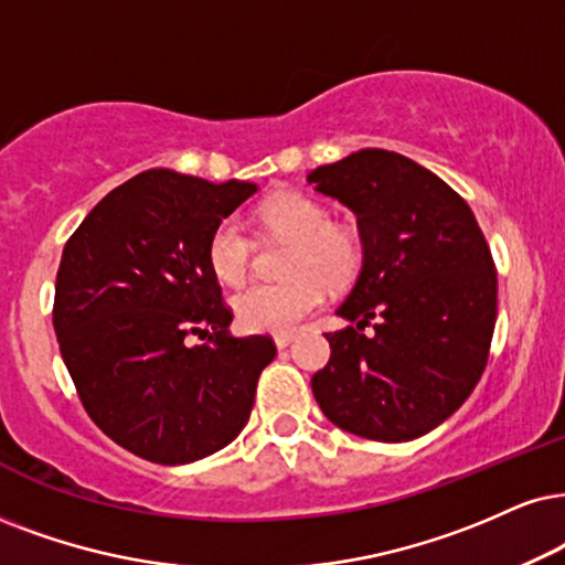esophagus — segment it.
<instances>
[{
  "label": "esophagus",
  "instance_id": "1",
  "mask_svg": "<svg viewBox=\"0 0 565 565\" xmlns=\"http://www.w3.org/2000/svg\"><path fill=\"white\" fill-rule=\"evenodd\" d=\"M291 339H295V333H291V331H289V333H276V335H274V341H276L278 349H287V347L291 344Z\"/></svg>",
  "mask_w": 565,
  "mask_h": 565
}]
</instances>
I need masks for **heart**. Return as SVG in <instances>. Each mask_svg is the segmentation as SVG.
I'll return each instance as SVG.
<instances>
[{"mask_svg": "<svg viewBox=\"0 0 565 565\" xmlns=\"http://www.w3.org/2000/svg\"><path fill=\"white\" fill-rule=\"evenodd\" d=\"M270 237L291 242L289 281L253 284L234 295L239 326L255 333H289L323 302V287H347L362 268L360 234L333 224L331 211L302 192H278L258 209ZM255 245L237 218H224L209 239V266L224 284H242Z\"/></svg>", "mask_w": 565, "mask_h": 565, "instance_id": "obj_1", "label": "heart"}]
</instances>
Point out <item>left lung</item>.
<instances>
[{"label": "left lung", "instance_id": "1", "mask_svg": "<svg viewBox=\"0 0 565 565\" xmlns=\"http://www.w3.org/2000/svg\"><path fill=\"white\" fill-rule=\"evenodd\" d=\"M307 182L354 211L365 247L335 310L354 326L326 333L316 402L360 438H419L467 402L488 365L498 274L484 234L459 192L402 153L365 148Z\"/></svg>", "mask_w": 565, "mask_h": 565}]
</instances>
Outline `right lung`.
I'll list each match as a JSON object with an SVG mask.
<instances>
[{"mask_svg": "<svg viewBox=\"0 0 565 565\" xmlns=\"http://www.w3.org/2000/svg\"><path fill=\"white\" fill-rule=\"evenodd\" d=\"M255 190L142 171L64 245L54 289L62 360L88 417L140 459L198 461L247 425L276 344L230 333L209 239Z\"/></svg>", "mask_w": 565, "mask_h": 565, "instance_id": "1", "label": "right lung"}]
</instances>
